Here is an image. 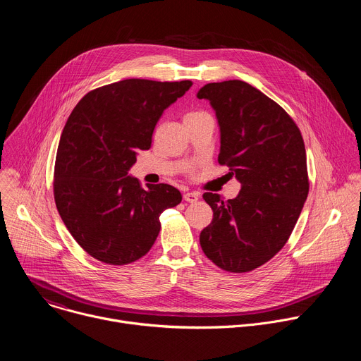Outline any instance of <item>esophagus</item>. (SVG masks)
<instances>
[{"mask_svg":"<svg viewBox=\"0 0 361 361\" xmlns=\"http://www.w3.org/2000/svg\"><path fill=\"white\" fill-rule=\"evenodd\" d=\"M198 194L197 192H185L184 195H183V198H184V201H187V202H195L197 200H198Z\"/></svg>","mask_w":361,"mask_h":361,"instance_id":"1","label":"esophagus"}]
</instances>
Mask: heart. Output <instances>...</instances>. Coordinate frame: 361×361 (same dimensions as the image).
<instances>
[{"mask_svg": "<svg viewBox=\"0 0 361 361\" xmlns=\"http://www.w3.org/2000/svg\"><path fill=\"white\" fill-rule=\"evenodd\" d=\"M202 114H205V113H201V111H192V113H188V114L185 116V118H184V120L195 118V117H200V116H202Z\"/></svg>", "mask_w": 361, "mask_h": 361, "instance_id": "b5f03b06", "label": "heart"}]
</instances>
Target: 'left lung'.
Listing matches in <instances>:
<instances>
[{"label":"left lung","mask_w":361,"mask_h":361,"mask_svg":"<svg viewBox=\"0 0 361 361\" xmlns=\"http://www.w3.org/2000/svg\"><path fill=\"white\" fill-rule=\"evenodd\" d=\"M197 97L210 101L219 120V163L241 183L233 200L202 194L213 221L200 244L217 267L247 273L273 259L300 217L308 194L304 141L286 110L244 81L205 84Z\"/></svg>","instance_id":"obj_1"}]
</instances>
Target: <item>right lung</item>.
<instances>
[{
  "instance_id": "1",
  "label": "right lung",
  "mask_w": 361,
  "mask_h": 361,
  "mask_svg": "<svg viewBox=\"0 0 361 361\" xmlns=\"http://www.w3.org/2000/svg\"><path fill=\"white\" fill-rule=\"evenodd\" d=\"M192 82L130 78L87 92L63 130L54 167L57 210L80 247L95 260L130 264L156 241L160 214L181 202L170 184L128 176L137 152L151 147L163 111Z\"/></svg>"
}]
</instances>
